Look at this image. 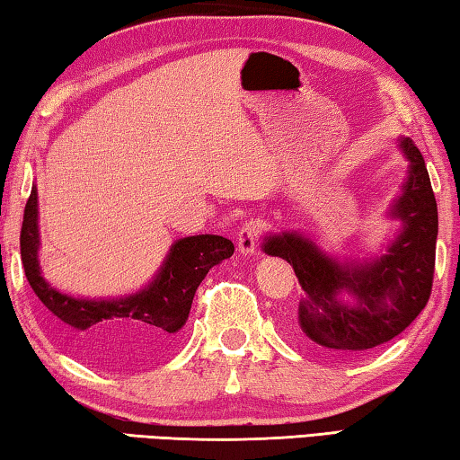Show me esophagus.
<instances>
[{
    "label": "esophagus",
    "instance_id": "34e87169",
    "mask_svg": "<svg viewBox=\"0 0 460 460\" xmlns=\"http://www.w3.org/2000/svg\"><path fill=\"white\" fill-rule=\"evenodd\" d=\"M261 233V223L260 221H247L243 227L237 231V245L239 252L243 255H252L255 252V245H258V237Z\"/></svg>",
    "mask_w": 460,
    "mask_h": 460
}]
</instances>
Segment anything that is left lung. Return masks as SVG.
Returning <instances> with one entry per match:
<instances>
[{
  "label": "left lung",
  "instance_id": "1",
  "mask_svg": "<svg viewBox=\"0 0 460 460\" xmlns=\"http://www.w3.org/2000/svg\"><path fill=\"white\" fill-rule=\"evenodd\" d=\"M398 144L410 166L389 217L402 221V231L381 258L341 263L296 231L263 241V252L290 263L305 290L302 334L331 353L359 355L384 345L406 331L430 298L438 211L422 154L410 137ZM342 291L354 296L353 307L338 298Z\"/></svg>",
  "mask_w": 460,
  "mask_h": 460
}]
</instances>
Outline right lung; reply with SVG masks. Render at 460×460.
<instances>
[{"label": "right lung", "mask_w": 460, "mask_h": 460, "mask_svg": "<svg viewBox=\"0 0 460 460\" xmlns=\"http://www.w3.org/2000/svg\"><path fill=\"white\" fill-rule=\"evenodd\" d=\"M38 190L32 186L20 233L22 263L34 294L57 316L66 341L84 357L99 355L109 342H126L146 357H162L176 345L178 331L189 321L194 292L208 270L235 252L221 235H192L170 247L158 274L142 290L123 298H75L42 278Z\"/></svg>", "instance_id": "add662e5"}]
</instances>
